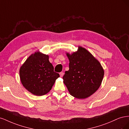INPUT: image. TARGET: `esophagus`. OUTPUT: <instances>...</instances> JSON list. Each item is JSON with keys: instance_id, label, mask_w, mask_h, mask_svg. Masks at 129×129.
Returning <instances> with one entry per match:
<instances>
[{"instance_id": "obj_1", "label": "esophagus", "mask_w": 129, "mask_h": 129, "mask_svg": "<svg viewBox=\"0 0 129 129\" xmlns=\"http://www.w3.org/2000/svg\"><path fill=\"white\" fill-rule=\"evenodd\" d=\"M63 75H64V73H63V72H61V73H60V77H63Z\"/></svg>"}]
</instances>
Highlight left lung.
I'll use <instances>...</instances> for the list:
<instances>
[{"mask_svg":"<svg viewBox=\"0 0 129 129\" xmlns=\"http://www.w3.org/2000/svg\"><path fill=\"white\" fill-rule=\"evenodd\" d=\"M69 69L63 76V83L72 96L84 99L95 93L102 83L104 75L100 62L87 49L78 46L72 54L66 53Z\"/></svg>","mask_w":129,"mask_h":129,"instance_id":"left-lung-1","label":"left lung"}]
</instances>
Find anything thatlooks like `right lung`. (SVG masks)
Returning <instances> with one entry per match:
<instances>
[{
  "label": "right lung",
  "instance_id": "1",
  "mask_svg": "<svg viewBox=\"0 0 129 129\" xmlns=\"http://www.w3.org/2000/svg\"><path fill=\"white\" fill-rule=\"evenodd\" d=\"M19 75L24 87L36 96L47 93L60 77L59 74L54 72L49 55L39 51L27 58L20 67Z\"/></svg>",
  "mask_w": 129,
  "mask_h": 129
}]
</instances>
